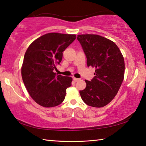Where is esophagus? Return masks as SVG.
I'll use <instances>...</instances> for the list:
<instances>
[{
  "label": "esophagus",
  "instance_id": "34e87169",
  "mask_svg": "<svg viewBox=\"0 0 146 146\" xmlns=\"http://www.w3.org/2000/svg\"><path fill=\"white\" fill-rule=\"evenodd\" d=\"M73 79L74 82H77V81H78L79 80H80V79H79V78H75V77L73 78Z\"/></svg>",
  "mask_w": 146,
  "mask_h": 146
}]
</instances>
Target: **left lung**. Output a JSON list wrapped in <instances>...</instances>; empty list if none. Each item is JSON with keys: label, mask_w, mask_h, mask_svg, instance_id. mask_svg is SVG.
Returning <instances> with one entry per match:
<instances>
[{"label": "left lung", "mask_w": 146, "mask_h": 146, "mask_svg": "<svg viewBox=\"0 0 146 146\" xmlns=\"http://www.w3.org/2000/svg\"><path fill=\"white\" fill-rule=\"evenodd\" d=\"M87 58L88 67L96 68L95 76L90 81L85 80L86 88L80 91L86 104L102 108L110 103L123 80L125 64L119 48L109 39L98 35H78Z\"/></svg>", "instance_id": "left-lung-1"}]
</instances>
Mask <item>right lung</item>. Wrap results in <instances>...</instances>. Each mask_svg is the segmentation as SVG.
Masks as SVG:
<instances>
[{
    "mask_svg": "<svg viewBox=\"0 0 146 146\" xmlns=\"http://www.w3.org/2000/svg\"><path fill=\"white\" fill-rule=\"evenodd\" d=\"M75 35L50 33L40 36L28 47L21 73L31 98L43 107L51 108L63 102L72 78L54 73L62 52L75 40Z\"/></svg>",
    "mask_w": 146,
    "mask_h": 146,
    "instance_id": "1",
    "label": "right lung"
}]
</instances>
